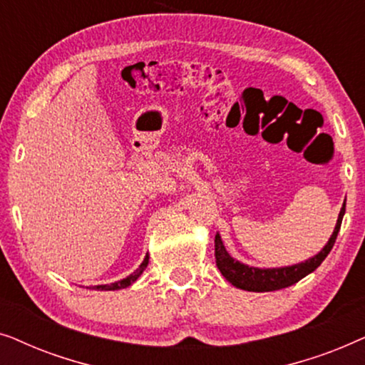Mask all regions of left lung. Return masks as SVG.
Here are the masks:
<instances>
[{
	"instance_id": "8db88e82",
	"label": "left lung",
	"mask_w": 365,
	"mask_h": 365,
	"mask_svg": "<svg viewBox=\"0 0 365 365\" xmlns=\"http://www.w3.org/2000/svg\"><path fill=\"white\" fill-rule=\"evenodd\" d=\"M344 212H346V202L342 204L341 212H339L337 224L334 227L332 236L329 237L326 246L322 247V251L316 254V256L307 259V261L294 264V266L286 267H272V269H261V267H251L247 264H242L236 261V259L229 256V252L224 247L222 239L219 234H216L214 239V247H216V266L224 277L227 279L232 286L244 291L251 292H269V291H277V289H284L292 286L301 281L302 277H306L307 274L316 271L321 266L324 259L327 257V254L331 252V249L336 242L339 229H341Z\"/></svg>"
}]
</instances>
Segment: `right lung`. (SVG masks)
<instances>
[{
  "label": "right lung",
  "mask_w": 365,
  "mask_h": 365,
  "mask_svg": "<svg viewBox=\"0 0 365 365\" xmlns=\"http://www.w3.org/2000/svg\"><path fill=\"white\" fill-rule=\"evenodd\" d=\"M148 262H149V256L146 254V257H144V261L141 262V266H139L136 271H134L133 274H129L128 277L121 279V281L118 282H113V284H103V286H93V289H96V291H118V289H124L128 286H131V284L136 281V279L141 276L144 269L148 267Z\"/></svg>",
  "instance_id": "right-lung-1"
}]
</instances>
